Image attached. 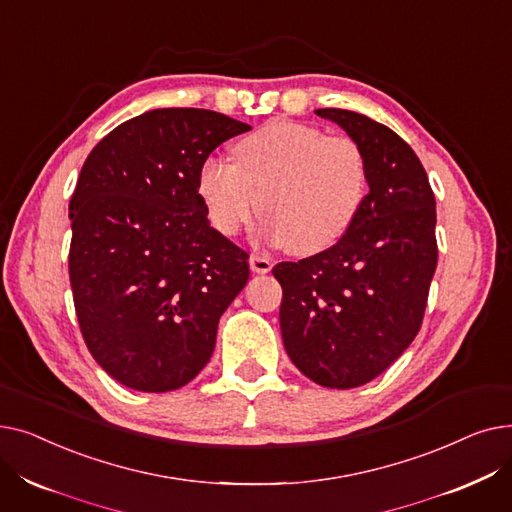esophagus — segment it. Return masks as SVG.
I'll list each match as a JSON object with an SVG mask.
<instances>
[{"instance_id":"esophagus-1","label":"esophagus","mask_w":512,"mask_h":512,"mask_svg":"<svg viewBox=\"0 0 512 512\" xmlns=\"http://www.w3.org/2000/svg\"><path fill=\"white\" fill-rule=\"evenodd\" d=\"M249 265H251V272L253 274H267L274 267V263L263 257V255H251L249 257Z\"/></svg>"}]
</instances>
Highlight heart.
Returning a JSON list of instances; mask_svg holds the SVG:
<instances>
[{
  "label": "heart",
  "mask_w": 512,
  "mask_h": 512,
  "mask_svg": "<svg viewBox=\"0 0 512 512\" xmlns=\"http://www.w3.org/2000/svg\"><path fill=\"white\" fill-rule=\"evenodd\" d=\"M232 161L207 157L197 191L211 226L236 236L257 211L261 234L294 255L334 247L367 197V159L348 137L274 120L234 143Z\"/></svg>",
  "instance_id": "obj_1"
}]
</instances>
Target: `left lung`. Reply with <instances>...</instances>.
I'll return each mask as SVG.
<instances>
[{"label":"left lung","mask_w":512,"mask_h":512,"mask_svg":"<svg viewBox=\"0 0 512 512\" xmlns=\"http://www.w3.org/2000/svg\"><path fill=\"white\" fill-rule=\"evenodd\" d=\"M367 159L369 195L332 249L278 263L280 330L290 361L319 386L357 388L415 340L432 284L436 199L415 151L394 130L348 110H315Z\"/></svg>","instance_id":"1"}]
</instances>
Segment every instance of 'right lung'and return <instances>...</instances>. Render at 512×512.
<instances>
[{"instance_id":"right-lung-1","label":"right lung","mask_w":512,"mask_h":512,"mask_svg":"<svg viewBox=\"0 0 512 512\" xmlns=\"http://www.w3.org/2000/svg\"><path fill=\"white\" fill-rule=\"evenodd\" d=\"M247 130L211 110H151L103 137L80 170L68 257L76 317L93 359L126 388L191 382L249 280V255L209 226L197 191L209 153Z\"/></svg>"}]
</instances>
